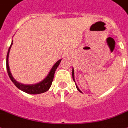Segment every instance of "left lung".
I'll use <instances>...</instances> for the list:
<instances>
[{
    "label": "left lung",
    "instance_id": "1",
    "mask_svg": "<svg viewBox=\"0 0 128 128\" xmlns=\"http://www.w3.org/2000/svg\"><path fill=\"white\" fill-rule=\"evenodd\" d=\"M72 77H73V80H74V71H73H73H72ZM76 88H77V89H78V91H79V92H81V91H80V89L78 88V86H76Z\"/></svg>",
    "mask_w": 128,
    "mask_h": 128
}]
</instances>
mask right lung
<instances>
[{
	"label": "right lung",
	"mask_w": 128,
	"mask_h": 128,
	"mask_svg": "<svg viewBox=\"0 0 128 128\" xmlns=\"http://www.w3.org/2000/svg\"><path fill=\"white\" fill-rule=\"evenodd\" d=\"M12 44V41L11 44H10V46L9 48H8L7 56H6V69H7V72L8 74V76H9L10 79L11 80L12 83H13V84L15 85L16 87H17L19 90H22V91H23V92H26V93L29 94H42V93H44V92H46V91H48V89L50 88V86H51V84H52V82H53V78H54V74H55V71H56V69H57V68L58 67V66H59V63H61V59H60V60H59L58 61H57V63L53 65V67H52V69H50V72H49V73L48 74V75L46 76V78H45L44 80H42V82H40V83H38V84H34V85H24V84H20V83L16 82V81L12 78L11 73L10 72L8 60L9 51L10 50V48H11Z\"/></svg>",
	"instance_id": "right-lung-1"
}]
</instances>
